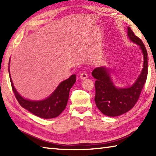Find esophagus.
<instances>
[{
	"instance_id": "esophagus-1",
	"label": "esophagus",
	"mask_w": 156,
	"mask_h": 156,
	"mask_svg": "<svg viewBox=\"0 0 156 156\" xmlns=\"http://www.w3.org/2000/svg\"><path fill=\"white\" fill-rule=\"evenodd\" d=\"M80 78L81 79H86L87 78H88V74H87V73L86 72H82L81 74H80Z\"/></svg>"
}]
</instances>
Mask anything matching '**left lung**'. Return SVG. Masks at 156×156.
I'll return each mask as SVG.
<instances>
[{
	"mask_svg": "<svg viewBox=\"0 0 156 156\" xmlns=\"http://www.w3.org/2000/svg\"><path fill=\"white\" fill-rule=\"evenodd\" d=\"M127 29L128 37L132 41L140 45L144 55V68L135 83L131 87L117 88L112 82L107 68L103 66L98 67L92 72V76L96 78V105L102 113L109 117H117L131 110L137 102L147 80L148 65L146 48L130 27Z\"/></svg>",
	"mask_w": 156,
	"mask_h": 156,
	"instance_id": "1",
	"label": "left lung"
}]
</instances>
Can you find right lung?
<instances>
[{"label":"right lung","instance_id":"right-lung-1","mask_svg":"<svg viewBox=\"0 0 156 156\" xmlns=\"http://www.w3.org/2000/svg\"><path fill=\"white\" fill-rule=\"evenodd\" d=\"M9 73L12 91L20 105L34 115L44 119L55 118L64 110L68 101L69 90L76 78L75 74L72 75L67 80L62 82L54 92L45 100L33 101L23 98L18 93L13 86L9 69Z\"/></svg>","mask_w":156,"mask_h":156}]
</instances>
